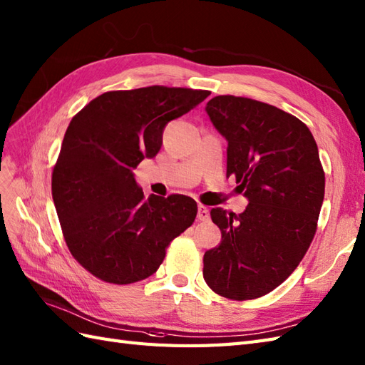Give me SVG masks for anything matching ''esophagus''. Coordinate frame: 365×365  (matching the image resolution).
<instances>
[{"label": "esophagus", "instance_id": "1", "mask_svg": "<svg viewBox=\"0 0 365 365\" xmlns=\"http://www.w3.org/2000/svg\"><path fill=\"white\" fill-rule=\"evenodd\" d=\"M209 210L204 207V206H198V215H197V218L200 220V221H207L209 220Z\"/></svg>", "mask_w": 365, "mask_h": 365}]
</instances>
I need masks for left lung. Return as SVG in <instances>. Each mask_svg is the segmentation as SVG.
<instances>
[{"label":"left lung","instance_id":"obj_1","mask_svg":"<svg viewBox=\"0 0 365 365\" xmlns=\"http://www.w3.org/2000/svg\"><path fill=\"white\" fill-rule=\"evenodd\" d=\"M227 140V170L250 201L235 215L210 210L221 243L204 254L209 288L232 300L268 294L285 282L313 242L325 173L309 128L296 115L247 97L217 96L206 105Z\"/></svg>","mask_w":365,"mask_h":365}]
</instances>
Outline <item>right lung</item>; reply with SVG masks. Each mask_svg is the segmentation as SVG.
<instances>
[{
    "label": "right lung",
    "mask_w": 365,
    "mask_h": 365,
    "mask_svg": "<svg viewBox=\"0 0 365 365\" xmlns=\"http://www.w3.org/2000/svg\"><path fill=\"white\" fill-rule=\"evenodd\" d=\"M209 94L159 85L108 91L69 122L52 170V200L69 252L94 277L114 285L150 277L172 240L192 226L197 201L145 198L133 168L156 156L168 122Z\"/></svg>",
    "instance_id": "add662e5"
}]
</instances>
